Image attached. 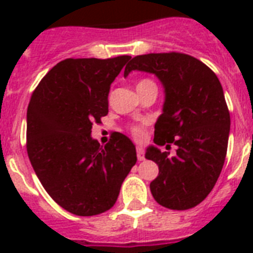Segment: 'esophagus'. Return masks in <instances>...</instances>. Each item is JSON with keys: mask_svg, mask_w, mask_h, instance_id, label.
I'll return each mask as SVG.
<instances>
[{"mask_svg": "<svg viewBox=\"0 0 253 253\" xmlns=\"http://www.w3.org/2000/svg\"><path fill=\"white\" fill-rule=\"evenodd\" d=\"M136 156H138L139 162L144 160V148L142 146L136 147Z\"/></svg>", "mask_w": 253, "mask_h": 253, "instance_id": "34e87169", "label": "esophagus"}]
</instances>
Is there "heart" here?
I'll list each match as a JSON object with an SVG mask.
<instances>
[{
	"label": "heart",
	"mask_w": 253,
	"mask_h": 253,
	"mask_svg": "<svg viewBox=\"0 0 253 253\" xmlns=\"http://www.w3.org/2000/svg\"><path fill=\"white\" fill-rule=\"evenodd\" d=\"M147 83H152V81H150V80H142V81H139L138 85L147 84ZM138 85H136V86H138ZM132 134H134L135 136H136V138H140V136H142V135H143V130H142V128H140V127H134V128H132Z\"/></svg>",
	"instance_id": "b5f03b06"
}]
</instances>
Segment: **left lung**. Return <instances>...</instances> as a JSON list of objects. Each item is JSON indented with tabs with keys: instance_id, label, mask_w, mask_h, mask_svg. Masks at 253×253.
Wrapping results in <instances>:
<instances>
[{
	"instance_id": "8db88e82",
	"label": "left lung",
	"mask_w": 253,
	"mask_h": 253,
	"mask_svg": "<svg viewBox=\"0 0 253 253\" xmlns=\"http://www.w3.org/2000/svg\"><path fill=\"white\" fill-rule=\"evenodd\" d=\"M132 71L152 73L164 87L163 113L155 123L156 146L146 151V159L159 166L151 193L164 208H194L214 188L227 152L230 113L222 85L208 65L185 53L135 56L125 77ZM169 142L177 146L174 157L157 148Z\"/></svg>"
}]
</instances>
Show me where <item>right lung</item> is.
<instances>
[{
	"label": "right lung",
	"mask_w": 253,
	"mask_h": 253,
	"mask_svg": "<svg viewBox=\"0 0 253 253\" xmlns=\"http://www.w3.org/2000/svg\"><path fill=\"white\" fill-rule=\"evenodd\" d=\"M131 56L67 59L34 90L27 107V154L52 200L75 215L113 208L136 163L134 143L115 132L101 146L91 126L109 113L110 85Z\"/></svg>",
	"instance_id": "add662e5"
}]
</instances>
